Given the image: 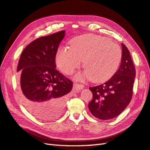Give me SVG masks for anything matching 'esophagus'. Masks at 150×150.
<instances>
[{"label":"esophagus","mask_w":150,"mask_h":150,"mask_svg":"<svg viewBox=\"0 0 150 150\" xmlns=\"http://www.w3.org/2000/svg\"><path fill=\"white\" fill-rule=\"evenodd\" d=\"M83 85L82 84H79V83H75L74 84V90L76 93H79L80 90H82L83 89Z\"/></svg>","instance_id":"34e87169"}]
</instances>
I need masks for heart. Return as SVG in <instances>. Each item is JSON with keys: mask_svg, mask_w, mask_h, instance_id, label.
Listing matches in <instances>:
<instances>
[{"mask_svg": "<svg viewBox=\"0 0 150 150\" xmlns=\"http://www.w3.org/2000/svg\"><path fill=\"white\" fill-rule=\"evenodd\" d=\"M122 59L120 47L108 38L87 34L74 38L70 47H61L56 54V63L61 71L71 74L81 65L86 71L76 75L78 80L91 79L106 81L113 75Z\"/></svg>", "mask_w": 150, "mask_h": 150, "instance_id": "heart-1", "label": "heart"}]
</instances>
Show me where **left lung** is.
Segmentation results:
<instances>
[{"mask_svg":"<svg viewBox=\"0 0 150 150\" xmlns=\"http://www.w3.org/2000/svg\"><path fill=\"white\" fill-rule=\"evenodd\" d=\"M120 67L108 81L93 87L89 103L92 115L100 120H110L120 115L129 104L133 94L136 69L127 47L122 44Z\"/></svg>","mask_w":150,"mask_h":150,"instance_id":"left-lung-1","label":"left lung"}]
</instances>
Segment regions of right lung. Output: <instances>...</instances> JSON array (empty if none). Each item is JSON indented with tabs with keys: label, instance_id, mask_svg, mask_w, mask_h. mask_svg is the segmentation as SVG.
<instances>
[{
	"label": "right lung",
	"instance_id": "right-lung-1",
	"mask_svg": "<svg viewBox=\"0 0 150 150\" xmlns=\"http://www.w3.org/2000/svg\"><path fill=\"white\" fill-rule=\"evenodd\" d=\"M64 35L63 30L37 38L25 48L19 59L21 101L37 118L59 117L72 89L73 82L56 69V55Z\"/></svg>",
	"mask_w": 150,
	"mask_h": 150
}]
</instances>
